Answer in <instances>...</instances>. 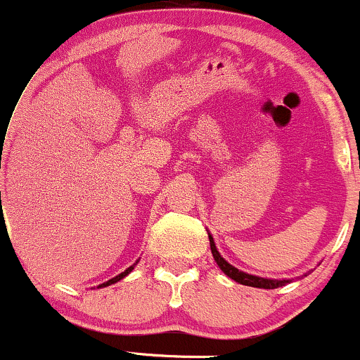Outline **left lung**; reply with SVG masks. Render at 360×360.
<instances>
[{
  "label": "left lung",
  "mask_w": 360,
  "mask_h": 360,
  "mask_svg": "<svg viewBox=\"0 0 360 360\" xmlns=\"http://www.w3.org/2000/svg\"><path fill=\"white\" fill-rule=\"evenodd\" d=\"M210 237V247H212V254L214 260H217V264L220 266V269L225 272L229 278H232L233 281H237V283L240 284H245V286H252V288H262V289H276V288H281L284 286V284L289 283V281L283 279V281H276V279H264V278H257V276H252V274H245V272L238 271L237 267H233L232 264L226 262L225 259L221 257L220 252L217 250V245H214L213 242V237L208 233Z\"/></svg>",
  "instance_id": "1"
}]
</instances>
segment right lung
Here are the masks:
<instances>
[{
	"mask_svg": "<svg viewBox=\"0 0 360 360\" xmlns=\"http://www.w3.org/2000/svg\"><path fill=\"white\" fill-rule=\"evenodd\" d=\"M131 269H134V266H130V267H128V269H127V271H123V272H122V274H118V276H117V278H113V279L106 281V283H105V284H101V286H98V288H105V286H110V284H115V283H118V281H120V279H123V278H125V276H127V274H130V272H131Z\"/></svg>",
	"mask_w": 360,
	"mask_h": 360,
	"instance_id": "right-lung-1",
	"label": "right lung"
}]
</instances>
